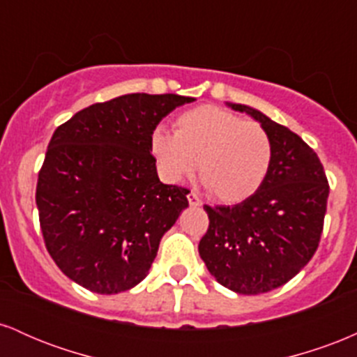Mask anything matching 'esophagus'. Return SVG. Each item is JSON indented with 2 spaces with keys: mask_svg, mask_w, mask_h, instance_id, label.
<instances>
[{
  "mask_svg": "<svg viewBox=\"0 0 357 357\" xmlns=\"http://www.w3.org/2000/svg\"><path fill=\"white\" fill-rule=\"evenodd\" d=\"M188 202H190V206H202V199H199L198 195H195V192H190V195H188Z\"/></svg>",
  "mask_w": 357,
  "mask_h": 357,
  "instance_id": "obj_1",
  "label": "esophagus"
}]
</instances>
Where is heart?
<instances>
[{"label":"heart","instance_id":"1","mask_svg":"<svg viewBox=\"0 0 357 357\" xmlns=\"http://www.w3.org/2000/svg\"><path fill=\"white\" fill-rule=\"evenodd\" d=\"M151 151L169 181H179L198 162L199 178L221 203L255 195L273 159L272 137L264 126L210 104L179 114L174 134L158 127Z\"/></svg>","mask_w":357,"mask_h":357}]
</instances>
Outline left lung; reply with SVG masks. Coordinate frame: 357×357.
Here are the masks:
<instances>
[{"mask_svg":"<svg viewBox=\"0 0 357 357\" xmlns=\"http://www.w3.org/2000/svg\"><path fill=\"white\" fill-rule=\"evenodd\" d=\"M267 129L270 171L255 195L235 206H208L210 227L199 257L221 285L243 296L270 292L309 264L321 241L329 198L324 166L312 147L260 110L228 104Z\"/></svg>","mask_w":357,"mask_h":357,"instance_id":"obj_1","label":"left lung"}]
</instances>
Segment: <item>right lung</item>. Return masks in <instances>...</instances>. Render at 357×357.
I'll list each match as a JSON object with an SVG mask.
<instances>
[{"instance_id":"add662e5","label":"right lung","mask_w":357,"mask_h":357,"mask_svg":"<svg viewBox=\"0 0 357 357\" xmlns=\"http://www.w3.org/2000/svg\"><path fill=\"white\" fill-rule=\"evenodd\" d=\"M192 100L127 93L56 127L35 199L45 247L73 282L110 296L146 278L190 192L159 181L151 136L162 117Z\"/></svg>"}]
</instances>
